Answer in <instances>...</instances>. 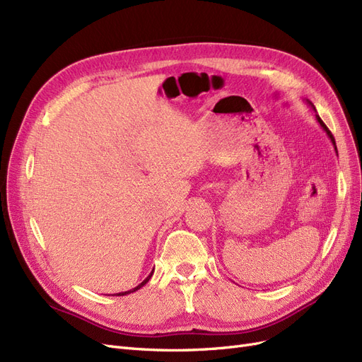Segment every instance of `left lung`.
Segmentation results:
<instances>
[{
	"label": "left lung",
	"mask_w": 362,
	"mask_h": 362,
	"mask_svg": "<svg viewBox=\"0 0 362 362\" xmlns=\"http://www.w3.org/2000/svg\"><path fill=\"white\" fill-rule=\"evenodd\" d=\"M305 103H306V104H308V105H309V107H310V108H312V110L315 111V119H316V122H317V123H320V126L322 127V131H324V132L327 134V136H328V138H329V141L332 142V146H334V150H336V154H337V147H336V141H334V136H332V135H331V132L328 131V127H327V126L324 124V122L321 120V117H320V115H317V112H316V110H315V105H313V104L310 103V100H309V99H305Z\"/></svg>",
	"instance_id": "left-lung-1"
}]
</instances>
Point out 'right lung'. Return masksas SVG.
Masks as SVG:
<instances>
[{
	"label": "right lung",
	"instance_id": "add662e5",
	"mask_svg": "<svg viewBox=\"0 0 362 362\" xmlns=\"http://www.w3.org/2000/svg\"><path fill=\"white\" fill-rule=\"evenodd\" d=\"M153 273H154V269H153V270H151V273H150V274H148V276H147V278H146V279H144V281H142V282H141V284H139V285H136V286H135V288H132V290H129V291H123V293H117V296H126V294H131V293H135V291H138V290H139V288H142V286H144V285H146V284H147V282H148V281H150V279H151V276H153Z\"/></svg>",
	"mask_w": 362,
	"mask_h": 362
}]
</instances>
